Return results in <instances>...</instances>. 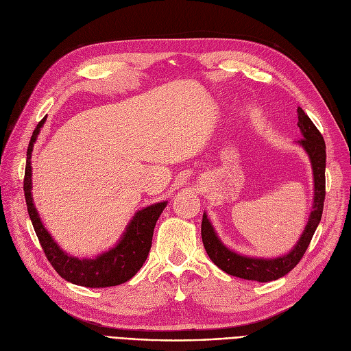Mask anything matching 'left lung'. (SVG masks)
<instances>
[{"mask_svg":"<svg viewBox=\"0 0 351 351\" xmlns=\"http://www.w3.org/2000/svg\"><path fill=\"white\" fill-rule=\"evenodd\" d=\"M297 112L298 128L302 133V138L298 141V143L308 154L314 173V204L306 230H304L300 241L291 252L280 258H274V260H261V258L238 255L222 245L217 234L213 232L206 213H204L201 234L206 254L213 264L226 274H230V276L258 282H267L284 277L301 261L319 221H322L326 199V143L323 134L315 128L311 119L304 113L301 108H298Z\"/></svg>","mask_w":351,"mask_h":351,"instance_id":"left-lung-1","label":"left lung"}]
</instances>
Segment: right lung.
<instances>
[{
  "label": "right lung",
  "instance_id": "add662e5",
  "mask_svg": "<svg viewBox=\"0 0 351 351\" xmlns=\"http://www.w3.org/2000/svg\"><path fill=\"white\" fill-rule=\"evenodd\" d=\"M44 120L45 117L38 121L32 141L28 143L24 173V196L29 219L33 222L34 231L45 256L60 277L75 285L103 288L129 281L146 261L152 247V237H154L156 221L165 209L166 202L150 205L136 213L117 245L95 258V260H79V258L64 254L53 241L50 234L45 231L32 197V162L29 159H32L33 146L37 134L40 133V128L44 125Z\"/></svg>",
  "mask_w": 351,
  "mask_h": 351
}]
</instances>
